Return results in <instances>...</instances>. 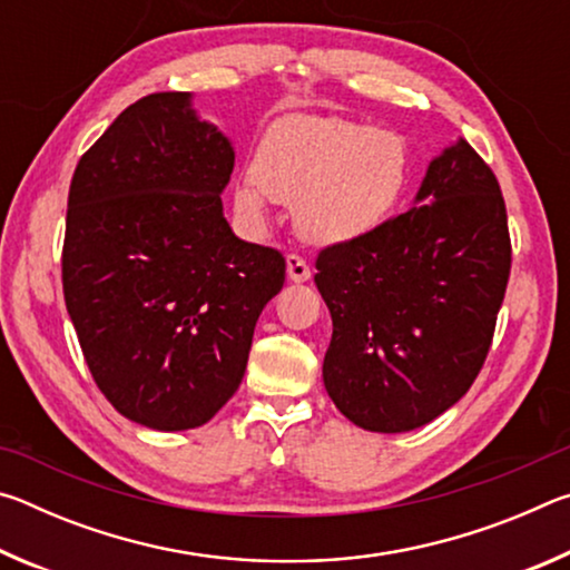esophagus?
Returning <instances> with one entry per match:
<instances>
[{"mask_svg":"<svg viewBox=\"0 0 570 570\" xmlns=\"http://www.w3.org/2000/svg\"><path fill=\"white\" fill-rule=\"evenodd\" d=\"M286 272H288V278H292V282H296V284L308 282V278H312V268H308L306 258L298 256V254L286 256Z\"/></svg>","mask_w":570,"mask_h":570,"instance_id":"obj_1","label":"esophagus"}]
</instances>
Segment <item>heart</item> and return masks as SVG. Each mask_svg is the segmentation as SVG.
Instances as JSON below:
<instances>
[{"mask_svg":"<svg viewBox=\"0 0 570 570\" xmlns=\"http://www.w3.org/2000/svg\"><path fill=\"white\" fill-rule=\"evenodd\" d=\"M254 180L240 183L236 206L264 216L266 198L296 206V228L314 244H344L372 234L400 206L410 153L400 135L370 125L288 115L258 140Z\"/></svg>","mask_w":570,"mask_h":570,"instance_id":"1","label":"heart"}]
</instances>
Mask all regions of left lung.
Returning <instances> with one entry per match:
<instances>
[{"label": "left lung", "mask_w": 570, "mask_h": 570, "mask_svg": "<svg viewBox=\"0 0 570 570\" xmlns=\"http://www.w3.org/2000/svg\"><path fill=\"white\" fill-rule=\"evenodd\" d=\"M417 204L316 256L334 324L324 387L372 432L422 428L472 387L513 262L500 183L470 142L430 163Z\"/></svg>", "instance_id": "left-lung-1"}]
</instances>
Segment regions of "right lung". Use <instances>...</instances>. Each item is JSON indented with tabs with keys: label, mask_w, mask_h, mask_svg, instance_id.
Segmentation results:
<instances>
[{
	"label": "right lung",
	"mask_w": 570,
	"mask_h": 570,
	"mask_svg": "<svg viewBox=\"0 0 570 570\" xmlns=\"http://www.w3.org/2000/svg\"><path fill=\"white\" fill-rule=\"evenodd\" d=\"M234 158L190 92H153L70 183L67 314L100 392L153 430L200 428L234 397L258 314L284 286L282 250L246 244L224 218Z\"/></svg>",
	"instance_id": "add662e5"
}]
</instances>
